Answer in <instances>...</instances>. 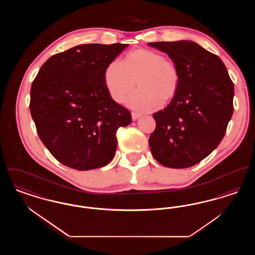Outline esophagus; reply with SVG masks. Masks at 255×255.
<instances>
[{"mask_svg": "<svg viewBox=\"0 0 255 255\" xmlns=\"http://www.w3.org/2000/svg\"><path fill=\"white\" fill-rule=\"evenodd\" d=\"M140 117H141V115L138 114V113H132V120H133V121H136V120L139 119Z\"/></svg>", "mask_w": 255, "mask_h": 255, "instance_id": "obj_1", "label": "esophagus"}]
</instances>
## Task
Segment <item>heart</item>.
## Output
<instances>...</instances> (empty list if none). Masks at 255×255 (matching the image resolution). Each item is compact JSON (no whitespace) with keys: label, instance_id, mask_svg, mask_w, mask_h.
<instances>
[{"label":"heart","instance_id":"b5f03b06","mask_svg":"<svg viewBox=\"0 0 255 255\" xmlns=\"http://www.w3.org/2000/svg\"><path fill=\"white\" fill-rule=\"evenodd\" d=\"M105 85L116 102L122 103L136 84L139 88L127 100L138 111L156 109L175 97L180 86V73L173 61L151 49H135L122 62L112 61L104 73Z\"/></svg>","mask_w":255,"mask_h":255}]
</instances>
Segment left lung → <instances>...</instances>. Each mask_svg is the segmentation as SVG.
Segmentation results:
<instances>
[{
  "mask_svg": "<svg viewBox=\"0 0 255 255\" xmlns=\"http://www.w3.org/2000/svg\"><path fill=\"white\" fill-rule=\"evenodd\" d=\"M148 45L165 52L180 73L177 94L167 107L153 115L152 155L169 168L193 166L225 135L233 114V83L220 57L193 41Z\"/></svg>",
  "mask_w": 255,
  "mask_h": 255,
  "instance_id": "obj_1",
  "label": "left lung"
}]
</instances>
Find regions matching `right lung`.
Wrapping results in <instances>:
<instances>
[{"instance_id":"right-lung-1","label":"right lung","mask_w":255,"mask_h":255,"mask_svg":"<svg viewBox=\"0 0 255 255\" xmlns=\"http://www.w3.org/2000/svg\"><path fill=\"white\" fill-rule=\"evenodd\" d=\"M128 44H86L51 56L30 90V114L51 155L73 169H96L116 155L117 131L131 114L118 104L104 73Z\"/></svg>"}]
</instances>
